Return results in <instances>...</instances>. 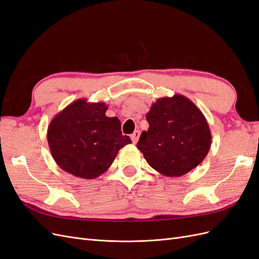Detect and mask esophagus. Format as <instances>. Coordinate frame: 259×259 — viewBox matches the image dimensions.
I'll return each mask as SVG.
<instances>
[{
	"instance_id": "esophagus-1",
	"label": "esophagus",
	"mask_w": 259,
	"mask_h": 259,
	"mask_svg": "<svg viewBox=\"0 0 259 259\" xmlns=\"http://www.w3.org/2000/svg\"><path fill=\"white\" fill-rule=\"evenodd\" d=\"M139 136H140V132L139 131H135L134 133H133V134L131 135V139H132L133 144H136L138 142Z\"/></svg>"
}]
</instances>
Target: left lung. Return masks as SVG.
Returning <instances> with one entry per match:
<instances>
[{
  "label": "left lung",
  "instance_id": "8db88e82",
  "mask_svg": "<svg viewBox=\"0 0 259 259\" xmlns=\"http://www.w3.org/2000/svg\"><path fill=\"white\" fill-rule=\"evenodd\" d=\"M146 119L149 128L137 148L160 174L183 176L205 159L211 134L204 114L189 98L178 94L156 99Z\"/></svg>",
  "mask_w": 259,
  "mask_h": 259
}]
</instances>
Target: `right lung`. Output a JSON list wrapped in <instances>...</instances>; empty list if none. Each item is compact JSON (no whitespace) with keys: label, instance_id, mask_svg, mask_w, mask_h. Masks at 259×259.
<instances>
[{"label":"right lung","instance_id":"add662e5","mask_svg":"<svg viewBox=\"0 0 259 259\" xmlns=\"http://www.w3.org/2000/svg\"><path fill=\"white\" fill-rule=\"evenodd\" d=\"M105 103L80 98L53 117L48 142L53 159L67 173L94 179L111 166L119 150L132 143L122 135L116 116L106 115Z\"/></svg>","mask_w":259,"mask_h":259}]
</instances>
